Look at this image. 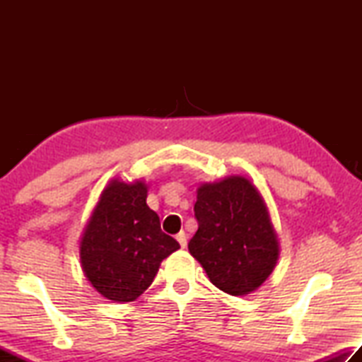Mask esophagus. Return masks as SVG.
<instances>
[{
  "mask_svg": "<svg viewBox=\"0 0 362 362\" xmlns=\"http://www.w3.org/2000/svg\"><path fill=\"white\" fill-rule=\"evenodd\" d=\"M177 241H179V244L182 247H185L187 246V233L185 231H180V233H177Z\"/></svg>",
  "mask_w": 362,
  "mask_h": 362,
  "instance_id": "obj_1",
  "label": "esophagus"
}]
</instances>
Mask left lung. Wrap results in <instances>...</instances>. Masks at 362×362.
Returning a JSON list of instances; mask_svg holds the SVG:
<instances>
[{"instance_id":"1","label":"left lung","mask_w":362,"mask_h":362,"mask_svg":"<svg viewBox=\"0 0 362 362\" xmlns=\"http://www.w3.org/2000/svg\"><path fill=\"white\" fill-rule=\"evenodd\" d=\"M198 231L188 250L211 283L230 296H246L276 267L279 243L268 207L246 177L231 175L198 188Z\"/></svg>"}]
</instances>
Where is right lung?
Returning <instances> with one entry per match:
<instances>
[{
    "label": "right lung",
    "mask_w": 362,
    "mask_h": 362,
    "mask_svg": "<svg viewBox=\"0 0 362 362\" xmlns=\"http://www.w3.org/2000/svg\"><path fill=\"white\" fill-rule=\"evenodd\" d=\"M146 192L142 180L110 182L79 243L86 278L113 302H134L142 296L161 262L180 249L161 231L158 214L146 204Z\"/></svg>",
    "instance_id": "1"
}]
</instances>
